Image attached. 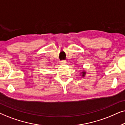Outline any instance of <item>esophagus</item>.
<instances>
[{
    "mask_svg": "<svg viewBox=\"0 0 125 125\" xmlns=\"http://www.w3.org/2000/svg\"><path fill=\"white\" fill-rule=\"evenodd\" d=\"M60 63H61V64H66V61H65V60L61 61V62H60Z\"/></svg>",
    "mask_w": 125,
    "mask_h": 125,
    "instance_id": "1",
    "label": "esophagus"
}]
</instances>
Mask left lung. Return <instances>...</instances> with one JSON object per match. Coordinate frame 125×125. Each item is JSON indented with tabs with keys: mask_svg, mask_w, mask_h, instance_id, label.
<instances>
[{
	"mask_svg": "<svg viewBox=\"0 0 125 125\" xmlns=\"http://www.w3.org/2000/svg\"><path fill=\"white\" fill-rule=\"evenodd\" d=\"M83 76H84V75H85V72H83Z\"/></svg>",
	"mask_w": 125,
	"mask_h": 125,
	"instance_id": "left-lung-1",
	"label": "left lung"
}]
</instances>
